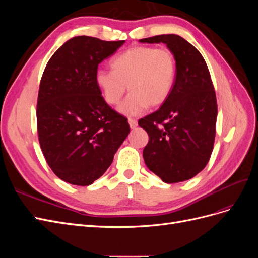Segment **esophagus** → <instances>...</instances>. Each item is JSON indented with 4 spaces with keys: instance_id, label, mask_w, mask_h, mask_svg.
I'll list each match as a JSON object with an SVG mask.
<instances>
[{
    "instance_id": "34e87169",
    "label": "esophagus",
    "mask_w": 258,
    "mask_h": 258,
    "mask_svg": "<svg viewBox=\"0 0 258 258\" xmlns=\"http://www.w3.org/2000/svg\"><path fill=\"white\" fill-rule=\"evenodd\" d=\"M128 122H129V126H130V128H131V129H135V128H137V126H138V121H137L136 119H134V118H129V119H128Z\"/></svg>"
}]
</instances>
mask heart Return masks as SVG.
<instances>
[{
    "label": "heart",
    "mask_w": 258,
    "mask_h": 258,
    "mask_svg": "<svg viewBox=\"0 0 258 258\" xmlns=\"http://www.w3.org/2000/svg\"><path fill=\"white\" fill-rule=\"evenodd\" d=\"M111 68L112 71L98 70L96 84L105 102L113 106L120 102L128 86L130 95L119 110L129 116L165 103L176 76V60L168 47L134 46L116 56Z\"/></svg>",
    "instance_id": "obj_1"
}]
</instances>
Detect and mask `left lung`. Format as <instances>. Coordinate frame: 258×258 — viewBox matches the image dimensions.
I'll use <instances>...</instances> for the list:
<instances>
[{
    "instance_id": "1",
    "label": "left lung",
    "mask_w": 258,
    "mask_h": 258,
    "mask_svg": "<svg viewBox=\"0 0 258 258\" xmlns=\"http://www.w3.org/2000/svg\"><path fill=\"white\" fill-rule=\"evenodd\" d=\"M140 42L166 44L176 60L175 82L166 102L138 121L148 134L144 161L165 183L183 182L205 169L213 151L214 86L204 57L183 37L162 34Z\"/></svg>"
}]
</instances>
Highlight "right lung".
I'll return each instance as SVG.
<instances>
[{"label": "right lung", "mask_w": 258, "mask_h": 258, "mask_svg": "<svg viewBox=\"0 0 258 258\" xmlns=\"http://www.w3.org/2000/svg\"><path fill=\"white\" fill-rule=\"evenodd\" d=\"M124 41L69 40L52 54L38 89L37 136L48 166L62 181L88 186L111 166L130 132L96 84L98 66Z\"/></svg>", "instance_id": "1"}]
</instances>
